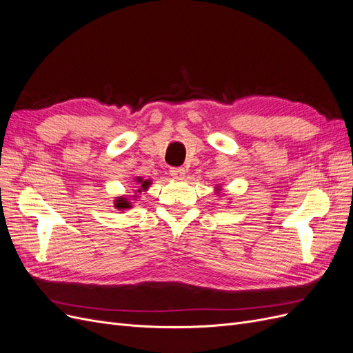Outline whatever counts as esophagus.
Listing matches in <instances>:
<instances>
[{"label": "esophagus", "instance_id": "obj_1", "mask_svg": "<svg viewBox=\"0 0 353 353\" xmlns=\"http://www.w3.org/2000/svg\"><path fill=\"white\" fill-rule=\"evenodd\" d=\"M170 174H172L174 179H183L186 174V170L183 167H173L170 168Z\"/></svg>", "mask_w": 353, "mask_h": 353}]
</instances>
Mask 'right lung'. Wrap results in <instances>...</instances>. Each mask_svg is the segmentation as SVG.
<instances>
[{"label": "right lung", "instance_id": "right-lung-1", "mask_svg": "<svg viewBox=\"0 0 353 353\" xmlns=\"http://www.w3.org/2000/svg\"><path fill=\"white\" fill-rule=\"evenodd\" d=\"M136 180H138V183L141 185L139 188H141V189H143V190H146V189H148V186L151 185V181H150V180H142L141 177H138ZM141 189H138V192H141ZM116 208H119V210L130 208V202H128V199H126V198L120 196V198L116 201Z\"/></svg>", "mask_w": 353, "mask_h": 353}]
</instances>
